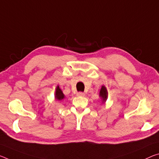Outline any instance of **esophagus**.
Segmentation results:
<instances>
[{"mask_svg":"<svg viewBox=\"0 0 159 159\" xmlns=\"http://www.w3.org/2000/svg\"><path fill=\"white\" fill-rule=\"evenodd\" d=\"M77 96H80V97H84L85 96V93H83V92H79L76 93Z\"/></svg>","mask_w":159,"mask_h":159,"instance_id":"1","label":"esophagus"}]
</instances>
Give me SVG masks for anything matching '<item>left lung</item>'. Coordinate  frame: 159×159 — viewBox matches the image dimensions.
I'll use <instances>...</instances> for the list:
<instances>
[{"instance_id":"obj_1","label":"left lung","mask_w":159,"mask_h":159,"mask_svg":"<svg viewBox=\"0 0 159 159\" xmlns=\"http://www.w3.org/2000/svg\"><path fill=\"white\" fill-rule=\"evenodd\" d=\"M100 96L102 98V102H105V101H106V99L107 97V92L106 88H105V86H103V85L102 86L101 89H100Z\"/></svg>"}]
</instances>
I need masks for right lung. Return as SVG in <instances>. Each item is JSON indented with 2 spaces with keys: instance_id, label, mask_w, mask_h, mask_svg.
I'll use <instances>...</instances> for the list:
<instances>
[{
  "instance_id": "add662e5",
  "label": "right lung",
  "mask_w": 159,
  "mask_h": 159,
  "mask_svg": "<svg viewBox=\"0 0 159 159\" xmlns=\"http://www.w3.org/2000/svg\"><path fill=\"white\" fill-rule=\"evenodd\" d=\"M55 98L56 99L59 100H61L64 98V95L63 94L61 90L59 89V86H57V90H56V95H55Z\"/></svg>"
}]
</instances>
